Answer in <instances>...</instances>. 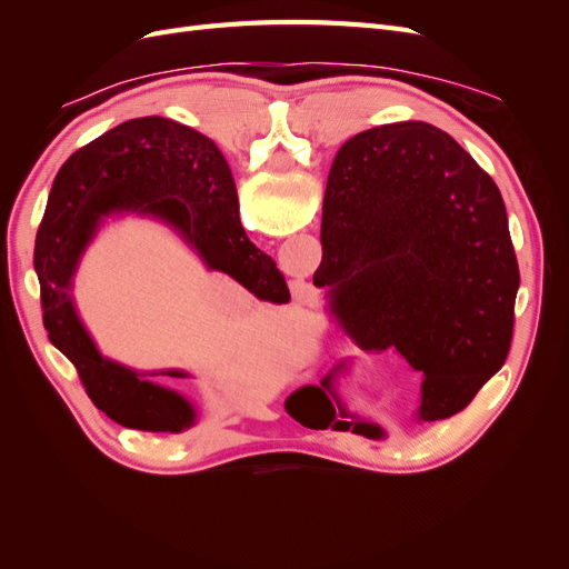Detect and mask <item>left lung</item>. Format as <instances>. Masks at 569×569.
<instances>
[{"label":"left lung","instance_id":"8db88e82","mask_svg":"<svg viewBox=\"0 0 569 569\" xmlns=\"http://www.w3.org/2000/svg\"><path fill=\"white\" fill-rule=\"evenodd\" d=\"M320 242L327 313L363 351L396 349L422 375L418 422L456 416L503 368L518 256L501 192L451 134L403 120L343 142Z\"/></svg>","mask_w":569,"mask_h":569}]
</instances>
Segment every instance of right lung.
Listing matches in <instances>:
<instances>
[{
    "mask_svg": "<svg viewBox=\"0 0 569 569\" xmlns=\"http://www.w3.org/2000/svg\"><path fill=\"white\" fill-rule=\"evenodd\" d=\"M120 213L163 222L206 268L230 274L258 299L287 303L289 289L272 258L247 237L230 166L206 134L163 116L132 118L61 166L36 237L49 341L76 366L92 403L113 422L151 435H180L197 425V408L151 377L187 380L189 372H140L101 356L73 301L84 249L101 220Z\"/></svg>",
    "mask_w": 569,
    "mask_h": 569,
    "instance_id": "1",
    "label": "right lung"
}]
</instances>
